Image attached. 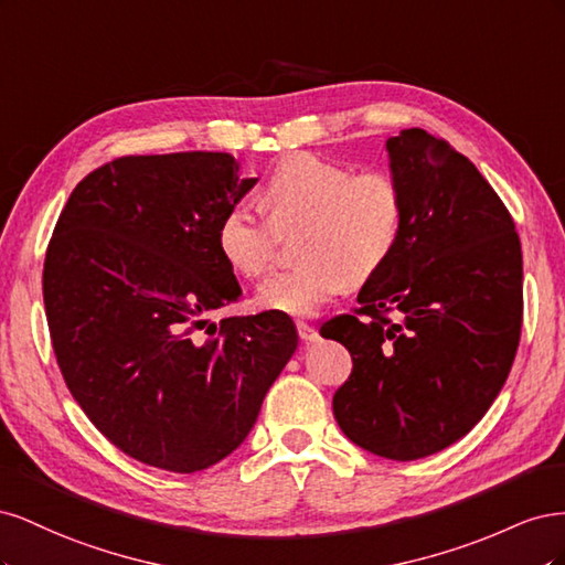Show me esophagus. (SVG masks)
<instances>
[{
	"mask_svg": "<svg viewBox=\"0 0 565 565\" xmlns=\"http://www.w3.org/2000/svg\"><path fill=\"white\" fill-rule=\"evenodd\" d=\"M297 332L301 341H316L318 339V330L309 322H297Z\"/></svg>",
	"mask_w": 565,
	"mask_h": 565,
	"instance_id": "esophagus-1",
	"label": "esophagus"
}]
</instances>
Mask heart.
I'll list each match as a JSON object with an SVG mask.
<instances>
[{"instance_id":"heart-1","label":"heart","mask_w":565,"mask_h":565,"mask_svg":"<svg viewBox=\"0 0 565 565\" xmlns=\"http://www.w3.org/2000/svg\"><path fill=\"white\" fill-rule=\"evenodd\" d=\"M264 198L276 224L306 218L299 247L306 262L259 285L256 303L264 311L313 316L351 280L377 273L398 245L403 198L382 172L353 177L316 152H292L273 167ZM216 247L237 273L262 276L273 262L270 224L247 204H233L216 226Z\"/></svg>"}]
</instances>
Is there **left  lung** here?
Listing matches in <instances>:
<instances>
[{"mask_svg":"<svg viewBox=\"0 0 565 565\" xmlns=\"http://www.w3.org/2000/svg\"><path fill=\"white\" fill-rule=\"evenodd\" d=\"M386 152L403 198L398 245L358 292L361 316L320 334L353 358L332 398L339 429L372 455L413 461L467 436L502 391L523 259L514 221L469 158L424 129L391 136Z\"/></svg>","mask_w":565,"mask_h":565,"instance_id":"1","label":"left lung"}]
</instances>
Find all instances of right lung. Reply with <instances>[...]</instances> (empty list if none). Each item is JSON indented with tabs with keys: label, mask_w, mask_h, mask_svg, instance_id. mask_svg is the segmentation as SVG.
Wrapping results in <instances>:
<instances>
[{
	"label": "right lung",
	"mask_w": 565,
	"mask_h": 565,
	"mask_svg": "<svg viewBox=\"0 0 565 565\" xmlns=\"http://www.w3.org/2000/svg\"><path fill=\"white\" fill-rule=\"evenodd\" d=\"M228 152L129 156L82 179L44 259V306L73 398L113 446L202 471L252 431L297 351L285 313L212 322L243 295L216 226L256 179Z\"/></svg>",
	"instance_id": "1"
}]
</instances>
